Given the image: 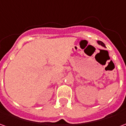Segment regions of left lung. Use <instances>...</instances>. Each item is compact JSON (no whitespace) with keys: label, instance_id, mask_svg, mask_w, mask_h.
<instances>
[{"label":"left lung","instance_id":"1","mask_svg":"<svg viewBox=\"0 0 126 126\" xmlns=\"http://www.w3.org/2000/svg\"><path fill=\"white\" fill-rule=\"evenodd\" d=\"M97 43H98V44H99V45H101L102 47H105V44H104V43H103V42L100 41V40H98V41H97Z\"/></svg>","mask_w":126,"mask_h":126}]
</instances>
